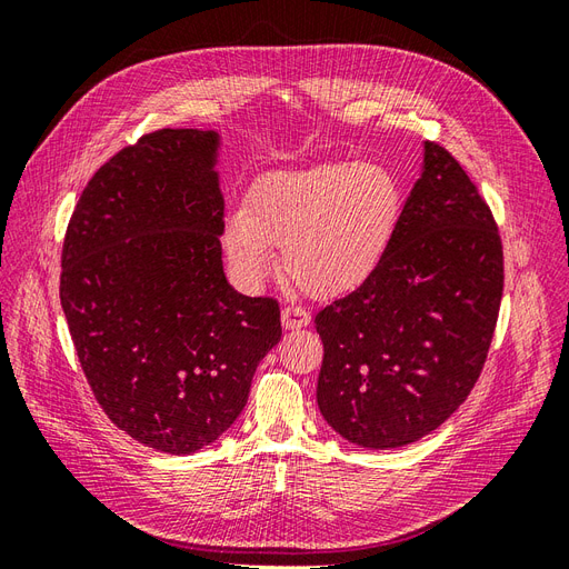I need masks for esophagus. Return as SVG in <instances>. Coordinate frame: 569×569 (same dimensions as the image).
Returning a JSON list of instances; mask_svg holds the SVG:
<instances>
[{"instance_id":"34e87169","label":"esophagus","mask_w":569,"mask_h":569,"mask_svg":"<svg viewBox=\"0 0 569 569\" xmlns=\"http://www.w3.org/2000/svg\"><path fill=\"white\" fill-rule=\"evenodd\" d=\"M311 322V313L306 311L301 306H284L282 308V327L284 330H301Z\"/></svg>"}]
</instances>
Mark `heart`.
Wrapping results in <instances>:
<instances>
[{
    "label": "heart",
    "instance_id": "b5f03b06",
    "mask_svg": "<svg viewBox=\"0 0 569 569\" xmlns=\"http://www.w3.org/2000/svg\"><path fill=\"white\" fill-rule=\"evenodd\" d=\"M401 213V187L380 163L327 161L256 180L226 220V253L249 284L278 266L318 297L341 295L380 266Z\"/></svg>",
    "mask_w": 569,
    "mask_h": 569
}]
</instances>
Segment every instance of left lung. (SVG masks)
Instances as JSON below:
<instances>
[{
	"instance_id": "8db88e82",
	"label": "left lung",
	"mask_w": 569,
	"mask_h": 569,
	"mask_svg": "<svg viewBox=\"0 0 569 569\" xmlns=\"http://www.w3.org/2000/svg\"><path fill=\"white\" fill-rule=\"evenodd\" d=\"M501 297L503 247L489 206L449 151L425 142L380 266L316 316L327 425L370 451L435 432L485 368Z\"/></svg>"
}]
</instances>
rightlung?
<instances>
[{"mask_svg": "<svg viewBox=\"0 0 569 569\" xmlns=\"http://www.w3.org/2000/svg\"><path fill=\"white\" fill-rule=\"evenodd\" d=\"M216 130L163 128L101 166L68 222L59 297L84 377L134 441L187 456L244 410L280 306L222 272Z\"/></svg>", "mask_w": 569, "mask_h": 569, "instance_id": "obj_1", "label": "right lung"}]
</instances>
